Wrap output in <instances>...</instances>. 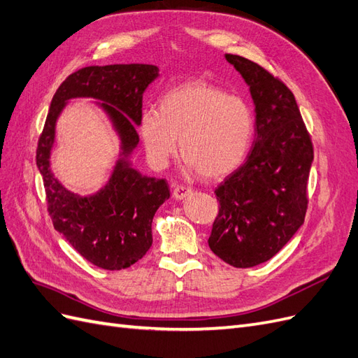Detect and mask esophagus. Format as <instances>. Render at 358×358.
<instances>
[{
	"label": "esophagus",
	"instance_id": "34e87169",
	"mask_svg": "<svg viewBox=\"0 0 358 358\" xmlns=\"http://www.w3.org/2000/svg\"><path fill=\"white\" fill-rule=\"evenodd\" d=\"M189 194H191V189L187 188V187H183V185H176L175 188H173V199H175V200L187 199Z\"/></svg>",
	"mask_w": 358,
	"mask_h": 358
}]
</instances>
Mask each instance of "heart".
Here are the masks:
<instances>
[{"label":"heart","instance_id":"b5f03b06","mask_svg":"<svg viewBox=\"0 0 358 358\" xmlns=\"http://www.w3.org/2000/svg\"><path fill=\"white\" fill-rule=\"evenodd\" d=\"M254 131L251 107L220 86L196 80L159 99L158 110L140 115L138 133L149 161L167 164L178 148L187 169L206 179L230 175L243 161Z\"/></svg>","mask_w":358,"mask_h":358}]
</instances>
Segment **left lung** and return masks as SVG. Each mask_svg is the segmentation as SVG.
Listing matches in <instances>:
<instances>
[{"label":"left lung","instance_id":"obj_1","mask_svg":"<svg viewBox=\"0 0 358 358\" xmlns=\"http://www.w3.org/2000/svg\"><path fill=\"white\" fill-rule=\"evenodd\" d=\"M225 59L249 86L255 136L246 161L215 191L220 213L209 248L227 264L246 268L275 257L305 222L313 148L287 86L243 57Z\"/></svg>","mask_w":358,"mask_h":358}]
</instances>
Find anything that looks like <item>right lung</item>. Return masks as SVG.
I'll list each match as a JSON object with an SVG mask.
<instances>
[{"mask_svg":"<svg viewBox=\"0 0 358 358\" xmlns=\"http://www.w3.org/2000/svg\"><path fill=\"white\" fill-rule=\"evenodd\" d=\"M158 78L159 69L150 64L94 66L70 74L53 95L38 140L37 166L53 227L100 268L122 270L143 258L152 245L154 215L170 197L166 179L142 175L131 161L138 145L143 94ZM79 98L92 99L105 113L120 145L110 179L88 196L64 187L50 167L57 119Z\"/></svg>","mask_w":358,"mask_h":358,"instance_id":"1","label":"right lung"}]
</instances>
